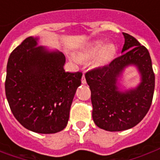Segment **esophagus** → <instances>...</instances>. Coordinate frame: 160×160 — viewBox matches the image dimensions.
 Returning a JSON list of instances; mask_svg holds the SVG:
<instances>
[{"instance_id":"1","label":"esophagus","mask_w":160,"mask_h":160,"mask_svg":"<svg viewBox=\"0 0 160 160\" xmlns=\"http://www.w3.org/2000/svg\"><path fill=\"white\" fill-rule=\"evenodd\" d=\"M81 83L82 84L87 83V80H86V78H85V75H84V74H83V76H82V79H81Z\"/></svg>"}]
</instances>
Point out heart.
I'll list each match as a JSON object with an SVG mask.
<instances>
[{
  "label": "heart",
  "instance_id": "b5f03b06",
  "mask_svg": "<svg viewBox=\"0 0 160 160\" xmlns=\"http://www.w3.org/2000/svg\"><path fill=\"white\" fill-rule=\"evenodd\" d=\"M117 55V47L113 43H107L104 40H94L87 43L79 51L80 58L83 60L93 58L92 64L95 68H103L109 65ZM71 60L78 62L75 56H71Z\"/></svg>",
  "mask_w": 160,
  "mask_h": 160
}]
</instances>
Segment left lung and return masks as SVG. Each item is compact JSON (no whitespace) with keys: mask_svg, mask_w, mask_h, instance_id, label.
<instances>
[{"mask_svg":"<svg viewBox=\"0 0 160 160\" xmlns=\"http://www.w3.org/2000/svg\"><path fill=\"white\" fill-rule=\"evenodd\" d=\"M124 45L122 56L108 66L86 73L91 89L92 119L98 127L104 130L122 131L137 125L147 115L154 92L155 76L152 60L146 47L128 33L122 32ZM137 68L140 83L127 89L121 86L125 69Z\"/></svg>","mask_w":160,"mask_h":160,"instance_id":"1","label":"left lung"}]
</instances>
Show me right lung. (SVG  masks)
<instances>
[{"label": "right lung", "instance_id": "1", "mask_svg": "<svg viewBox=\"0 0 160 160\" xmlns=\"http://www.w3.org/2000/svg\"><path fill=\"white\" fill-rule=\"evenodd\" d=\"M38 37L24 40L9 56L5 91L14 118L27 129L55 134L66 128L81 72H65L66 58L38 46Z\"/></svg>", "mask_w": 160, "mask_h": 160}]
</instances>
